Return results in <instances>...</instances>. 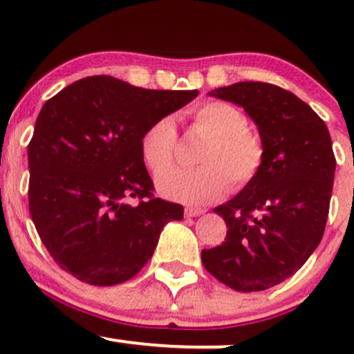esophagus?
I'll return each instance as SVG.
<instances>
[{"mask_svg":"<svg viewBox=\"0 0 354 354\" xmlns=\"http://www.w3.org/2000/svg\"><path fill=\"white\" fill-rule=\"evenodd\" d=\"M203 213H205V211L200 209V208H186V209H185V216H186V218H196V216H201Z\"/></svg>","mask_w":354,"mask_h":354,"instance_id":"1","label":"esophagus"}]
</instances>
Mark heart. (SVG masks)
Returning a JSON list of instances; mask_svg holds the SVG:
<instances>
[{"label": "heart", "mask_w": 354, "mask_h": 354, "mask_svg": "<svg viewBox=\"0 0 354 354\" xmlns=\"http://www.w3.org/2000/svg\"><path fill=\"white\" fill-rule=\"evenodd\" d=\"M191 128L206 138L198 151L201 166L171 169L158 176L156 188L169 200L191 206L219 201L230 191L241 189L261 171L265 146L261 138L248 128V118L226 101H206L191 113ZM176 126L171 116L156 120L141 135L140 151L154 174L168 169L176 153Z\"/></svg>", "instance_id": "obj_1"}]
</instances>
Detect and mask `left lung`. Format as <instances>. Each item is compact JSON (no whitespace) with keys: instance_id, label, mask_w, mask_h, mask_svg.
I'll return each instance as SVG.
<instances>
[{"instance_id":"left-lung-1","label":"left lung","mask_w":354,"mask_h":354,"mask_svg":"<svg viewBox=\"0 0 354 354\" xmlns=\"http://www.w3.org/2000/svg\"><path fill=\"white\" fill-rule=\"evenodd\" d=\"M246 111L265 146L261 171L214 208L225 243L201 251L218 281L251 293L273 288L301 268L323 238L336 160L326 124L291 91L241 81L208 93Z\"/></svg>"}]
</instances>
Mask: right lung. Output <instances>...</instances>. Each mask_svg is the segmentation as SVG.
I'll return each instance as SVG.
<instances>
[{
  "instance_id": "1",
  "label": "right lung",
  "mask_w": 354,
  "mask_h": 354,
  "mask_svg": "<svg viewBox=\"0 0 354 354\" xmlns=\"http://www.w3.org/2000/svg\"><path fill=\"white\" fill-rule=\"evenodd\" d=\"M196 96L89 76L43 104L28 146V198L61 270L95 286L128 281L153 256L166 223L183 219L181 205L153 198L140 140Z\"/></svg>"
}]
</instances>
